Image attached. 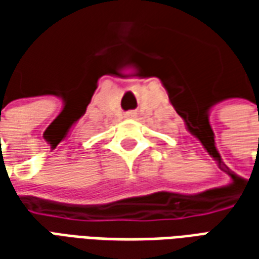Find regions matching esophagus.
Returning a JSON list of instances; mask_svg holds the SVG:
<instances>
[{
    "mask_svg": "<svg viewBox=\"0 0 259 259\" xmlns=\"http://www.w3.org/2000/svg\"><path fill=\"white\" fill-rule=\"evenodd\" d=\"M133 116H136V112H129V113H127V118H133Z\"/></svg>",
    "mask_w": 259,
    "mask_h": 259,
    "instance_id": "34e87169",
    "label": "esophagus"
}]
</instances>
